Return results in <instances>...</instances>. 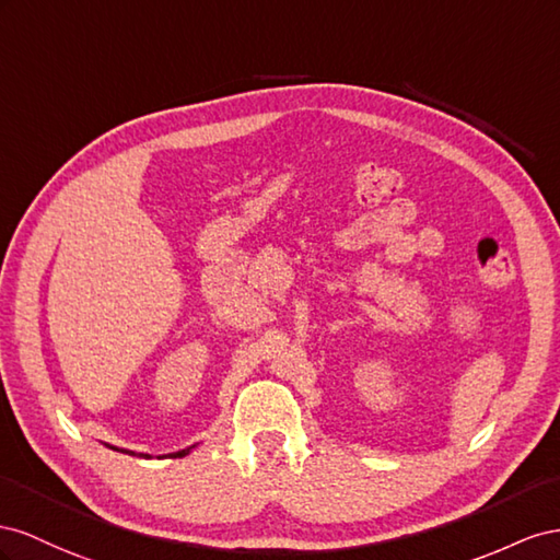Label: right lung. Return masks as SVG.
Segmentation results:
<instances>
[{
    "label": "right lung",
    "mask_w": 560,
    "mask_h": 560,
    "mask_svg": "<svg viewBox=\"0 0 560 560\" xmlns=\"http://www.w3.org/2000/svg\"><path fill=\"white\" fill-rule=\"evenodd\" d=\"M107 448H112V451H119L117 445H107ZM191 448H195V445H191ZM191 448H185V451H178V453H171V457H185V455H189L191 453ZM121 453H129V455H136L133 451H121ZM140 457H145V459H150L152 455H148V453H138Z\"/></svg>",
    "instance_id": "right-lung-1"
}]
</instances>
